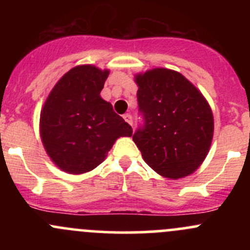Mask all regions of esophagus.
<instances>
[{
	"instance_id": "34e87169",
	"label": "esophagus",
	"mask_w": 250,
	"mask_h": 250,
	"mask_svg": "<svg viewBox=\"0 0 250 250\" xmlns=\"http://www.w3.org/2000/svg\"><path fill=\"white\" fill-rule=\"evenodd\" d=\"M123 118H125V121L128 123V125H133V117H132V115H129V113H125V115L123 116Z\"/></svg>"
}]
</instances>
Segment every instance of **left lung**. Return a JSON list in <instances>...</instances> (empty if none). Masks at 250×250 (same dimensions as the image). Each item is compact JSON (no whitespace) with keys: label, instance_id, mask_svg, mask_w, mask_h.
I'll list each match as a JSON object with an SVG mask.
<instances>
[{"label":"left lung","instance_id":"obj_1","mask_svg":"<svg viewBox=\"0 0 250 250\" xmlns=\"http://www.w3.org/2000/svg\"><path fill=\"white\" fill-rule=\"evenodd\" d=\"M145 127L133 141L144 161L163 178L191 175L210 148L214 117L198 88L178 71L155 67L134 77Z\"/></svg>","mask_w":250,"mask_h":250}]
</instances>
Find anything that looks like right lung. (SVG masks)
I'll return each instance as SVG.
<instances>
[{
	"instance_id": "right-lung-1",
	"label": "right lung",
	"mask_w": 250,
	"mask_h": 250,
	"mask_svg": "<svg viewBox=\"0 0 250 250\" xmlns=\"http://www.w3.org/2000/svg\"><path fill=\"white\" fill-rule=\"evenodd\" d=\"M109 74L94 65H77L55 83L42 106V144L62 172H90L118 138L132 137V127L100 97Z\"/></svg>"
}]
</instances>
